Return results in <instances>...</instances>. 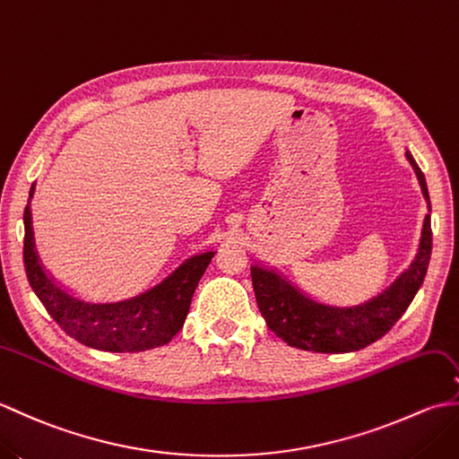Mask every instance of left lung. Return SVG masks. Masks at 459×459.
I'll list each match as a JSON object with an SVG mask.
<instances>
[{
  "mask_svg": "<svg viewBox=\"0 0 459 459\" xmlns=\"http://www.w3.org/2000/svg\"><path fill=\"white\" fill-rule=\"evenodd\" d=\"M406 158L412 163L422 195L430 207L424 173L411 152H406ZM430 255L432 229L430 214H426L420 248L412 264L383 294L357 307L321 306L299 294L286 280L260 266L250 268V276L260 314L280 339L291 347L317 351V353H349L375 343L403 317L422 286Z\"/></svg>",
  "mask_w": 459,
  "mask_h": 459,
  "instance_id": "obj_1",
  "label": "left lung"
}]
</instances>
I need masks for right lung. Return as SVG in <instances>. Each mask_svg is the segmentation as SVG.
<instances>
[{"label":"right lung","instance_id":"1","mask_svg":"<svg viewBox=\"0 0 459 459\" xmlns=\"http://www.w3.org/2000/svg\"><path fill=\"white\" fill-rule=\"evenodd\" d=\"M29 195H33V187ZM23 224L27 280L48 316L79 343L112 353H138L169 343L183 327L195 288L214 256V252H203L189 258L160 286L138 298L120 304H86L53 284L39 264L29 204L23 212Z\"/></svg>","mask_w":459,"mask_h":459}]
</instances>
